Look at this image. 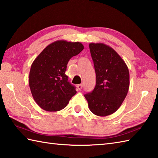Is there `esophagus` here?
I'll return each instance as SVG.
<instances>
[{"mask_svg":"<svg viewBox=\"0 0 158 158\" xmlns=\"http://www.w3.org/2000/svg\"><path fill=\"white\" fill-rule=\"evenodd\" d=\"M82 87H83L82 84H79V85H77V89H79V90H81V89H82Z\"/></svg>","mask_w":158,"mask_h":158,"instance_id":"obj_1","label":"esophagus"}]
</instances>
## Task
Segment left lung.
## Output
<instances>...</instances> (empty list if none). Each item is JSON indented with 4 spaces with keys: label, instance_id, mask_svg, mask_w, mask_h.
Segmentation results:
<instances>
[{
    "label": "left lung",
    "instance_id": "1",
    "mask_svg": "<svg viewBox=\"0 0 158 158\" xmlns=\"http://www.w3.org/2000/svg\"><path fill=\"white\" fill-rule=\"evenodd\" d=\"M89 47L96 73V85L84 97L92 113L106 116L117 111L127 94L129 69L110 46L103 43H90Z\"/></svg>",
    "mask_w": 158,
    "mask_h": 158
}]
</instances>
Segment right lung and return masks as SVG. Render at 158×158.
<instances>
[{"mask_svg":"<svg viewBox=\"0 0 158 158\" xmlns=\"http://www.w3.org/2000/svg\"><path fill=\"white\" fill-rule=\"evenodd\" d=\"M81 42L57 40L48 45L31 64L29 84L33 99L44 110L64 109L77 93L65 74L70 59L81 52Z\"/></svg>","mask_w":158,"mask_h":158,"instance_id":"right-lung-1","label":"right lung"}]
</instances>
